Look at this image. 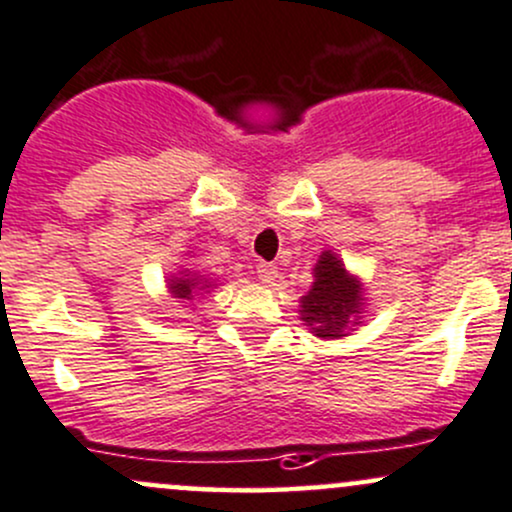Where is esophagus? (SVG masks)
I'll return each instance as SVG.
<instances>
[{"label": "esophagus", "mask_w": 512, "mask_h": 512, "mask_svg": "<svg viewBox=\"0 0 512 512\" xmlns=\"http://www.w3.org/2000/svg\"><path fill=\"white\" fill-rule=\"evenodd\" d=\"M257 277H260L262 284H267V287H274V282L279 279V270L270 262H257Z\"/></svg>", "instance_id": "34e87169"}]
</instances>
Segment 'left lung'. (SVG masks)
Listing matches in <instances>:
<instances>
[{
    "mask_svg": "<svg viewBox=\"0 0 512 512\" xmlns=\"http://www.w3.org/2000/svg\"><path fill=\"white\" fill-rule=\"evenodd\" d=\"M314 287L306 297H301V316L314 333L321 338L346 336L351 316L358 314L360 292L353 277H348L346 267L336 255L324 252L314 267ZM355 324V321H353Z\"/></svg>",
    "mask_w": 512,
    "mask_h": 512,
    "instance_id": "8db88e82",
    "label": "left lung"
}]
</instances>
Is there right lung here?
<instances>
[{"label": "right lung", "mask_w": 512, "mask_h": 512, "mask_svg": "<svg viewBox=\"0 0 512 512\" xmlns=\"http://www.w3.org/2000/svg\"><path fill=\"white\" fill-rule=\"evenodd\" d=\"M208 287H211V284L196 272H181V277L171 279V292H174L179 299H191L193 294L203 292V289Z\"/></svg>", "instance_id": "obj_1"}]
</instances>
